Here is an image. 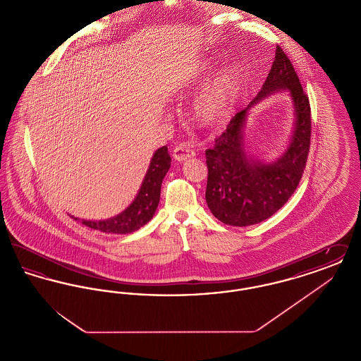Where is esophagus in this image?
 <instances>
[{"mask_svg":"<svg viewBox=\"0 0 361 361\" xmlns=\"http://www.w3.org/2000/svg\"><path fill=\"white\" fill-rule=\"evenodd\" d=\"M195 155V152L187 146L184 143H180L177 145L174 149H173V157L176 161L178 162H183V161H187L189 158H192Z\"/></svg>","mask_w":361,"mask_h":361,"instance_id":"esophagus-1","label":"esophagus"}]
</instances>
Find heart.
I'll return each mask as SVG.
<instances>
[{"label": "heart", "instance_id": "1", "mask_svg": "<svg viewBox=\"0 0 361 361\" xmlns=\"http://www.w3.org/2000/svg\"><path fill=\"white\" fill-rule=\"evenodd\" d=\"M209 69H212V65L208 62L202 66L199 77L206 75ZM240 85L242 70L237 63H230L218 70L197 93L192 105L193 119L207 128L224 126L234 112Z\"/></svg>", "mask_w": 361, "mask_h": 361}]
</instances>
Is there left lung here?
<instances>
[{
  "mask_svg": "<svg viewBox=\"0 0 361 361\" xmlns=\"http://www.w3.org/2000/svg\"><path fill=\"white\" fill-rule=\"evenodd\" d=\"M288 90L295 112L292 140L272 164H262L245 154L244 126L247 112L269 94ZM311 137V111L307 94L291 61L276 47L271 71L247 108L238 112L224 134L207 149L206 202L212 215L228 226H252L271 218L291 197L306 168Z\"/></svg>",
  "mask_w": 361,
  "mask_h": 361,
  "instance_id": "8db88e82",
  "label": "left lung"
}]
</instances>
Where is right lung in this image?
Instances as JSON below:
<instances>
[{"mask_svg": "<svg viewBox=\"0 0 361 361\" xmlns=\"http://www.w3.org/2000/svg\"><path fill=\"white\" fill-rule=\"evenodd\" d=\"M171 161L172 158L168 154V147H159L152 158L137 197L130 206L114 218L105 221L81 219V224L108 234H128L137 231L154 216L161 196V184L171 168ZM74 219L78 221V218Z\"/></svg>", "mask_w": 361, "mask_h": 361, "instance_id": "1", "label": "right lung"}]
</instances>
